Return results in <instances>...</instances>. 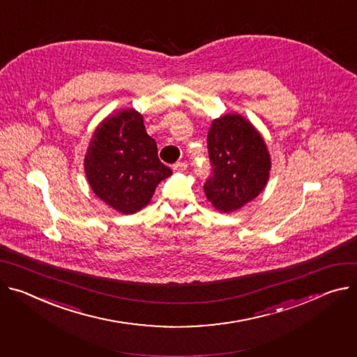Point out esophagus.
Returning a JSON list of instances; mask_svg holds the SVG:
<instances>
[{
  "instance_id": "34e87169",
  "label": "esophagus",
  "mask_w": 357,
  "mask_h": 357,
  "mask_svg": "<svg viewBox=\"0 0 357 357\" xmlns=\"http://www.w3.org/2000/svg\"><path fill=\"white\" fill-rule=\"evenodd\" d=\"M172 169L175 172H185L188 169V164H186V162H176Z\"/></svg>"
}]
</instances>
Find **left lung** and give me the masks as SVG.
Returning <instances> with one entry per match:
<instances>
[{"mask_svg":"<svg viewBox=\"0 0 357 357\" xmlns=\"http://www.w3.org/2000/svg\"><path fill=\"white\" fill-rule=\"evenodd\" d=\"M212 175L204 189L220 212H234L255 199L269 179L271 156L264 138L242 115L213 119L208 132Z\"/></svg>","mask_w":357,"mask_h":357,"instance_id":"left-lung-1","label":"left lung"}]
</instances>
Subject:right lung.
<instances>
[{
    "mask_svg": "<svg viewBox=\"0 0 357 357\" xmlns=\"http://www.w3.org/2000/svg\"><path fill=\"white\" fill-rule=\"evenodd\" d=\"M84 168L95 195L129 215L146 206L158 183L172 171L158 158V148L135 109H122L95 129Z\"/></svg>",
    "mask_w": 357,
    "mask_h": 357,
    "instance_id": "add662e5",
    "label": "right lung"
}]
</instances>
